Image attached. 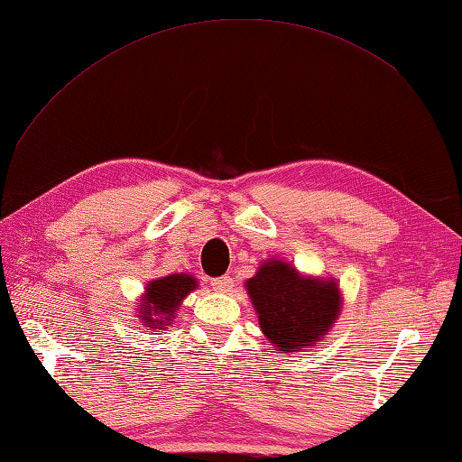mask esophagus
Segmentation results:
<instances>
[{"mask_svg": "<svg viewBox=\"0 0 462 462\" xmlns=\"http://www.w3.org/2000/svg\"><path fill=\"white\" fill-rule=\"evenodd\" d=\"M212 288L218 293H230L234 288V280L230 276H222V278H214L212 280Z\"/></svg>", "mask_w": 462, "mask_h": 462, "instance_id": "34e87169", "label": "esophagus"}]
</instances>
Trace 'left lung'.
I'll list each match as a JSON object with an SVG mask.
<instances>
[{
  "instance_id": "8db88e82",
  "label": "left lung",
  "mask_w": 462,
  "mask_h": 462,
  "mask_svg": "<svg viewBox=\"0 0 462 462\" xmlns=\"http://www.w3.org/2000/svg\"><path fill=\"white\" fill-rule=\"evenodd\" d=\"M260 329L278 353H301L328 337L341 316L337 280L301 273L293 263L268 258L246 280Z\"/></svg>"
}]
</instances>
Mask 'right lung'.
<instances>
[{"instance_id":"right-lung-1","label":"right lung","mask_w":462,"mask_h":462,"mask_svg":"<svg viewBox=\"0 0 462 462\" xmlns=\"http://www.w3.org/2000/svg\"><path fill=\"white\" fill-rule=\"evenodd\" d=\"M196 288H199V282L184 272L151 280L144 286L139 306H134L141 326L151 329H169L179 316L182 301Z\"/></svg>"}]
</instances>
